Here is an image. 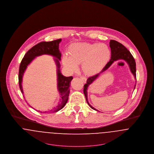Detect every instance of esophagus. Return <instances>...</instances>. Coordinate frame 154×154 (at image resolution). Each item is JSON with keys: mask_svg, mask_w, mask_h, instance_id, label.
<instances>
[{"mask_svg": "<svg viewBox=\"0 0 154 154\" xmlns=\"http://www.w3.org/2000/svg\"><path fill=\"white\" fill-rule=\"evenodd\" d=\"M80 79H82V81L83 82H86V80H87V79H86V78L85 77H82H82H80Z\"/></svg>", "mask_w": 154, "mask_h": 154, "instance_id": "obj_1", "label": "esophagus"}]
</instances>
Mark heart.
Returning a JSON list of instances; mask_svg holds the SVG:
<instances>
[{"label": "heart", "instance_id": "1", "mask_svg": "<svg viewBox=\"0 0 154 154\" xmlns=\"http://www.w3.org/2000/svg\"><path fill=\"white\" fill-rule=\"evenodd\" d=\"M110 51L108 45L100 43H79L70 48L69 55L63 57L64 66L70 72L78 69L82 63V69L87 75H94L100 72L108 61Z\"/></svg>", "mask_w": 154, "mask_h": 154}]
</instances>
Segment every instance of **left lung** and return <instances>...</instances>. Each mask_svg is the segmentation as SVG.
Returning a JSON list of instances; mask_svg holds the SVG:
<instances>
[{
  "instance_id": "left-lung-1",
  "label": "left lung",
  "mask_w": 154,
  "mask_h": 154,
  "mask_svg": "<svg viewBox=\"0 0 154 154\" xmlns=\"http://www.w3.org/2000/svg\"><path fill=\"white\" fill-rule=\"evenodd\" d=\"M109 44H110L109 46L111 49L110 60H109L108 63L105 65V66L103 68V69L100 71V72L89 77L87 80V83L84 85V94L85 95V97L87 103L91 108L97 111H98V110H97L96 109L92 107L88 101L87 88L90 85H91L99 77V76L102 73L105 72L107 69H108L109 67L115 61H117L118 60H125L129 66L131 72H132V74L134 75V78L136 79V64L133 55L131 54L130 51L127 50V49L125 46L123 45L122 44L119 43L116 41L110 40ZM135 87L136 86L134 87V89H135Z\"/></svg>"
}]
</instances>
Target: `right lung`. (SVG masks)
Masks as SVG:
<instances>
[{"label": "right lung", "mask_w": 154, "mask_h": 154, "mask_svg": "<svg viewBox=\"0 0 154 154\" xmlns=\"http://www.w3.org/2000/svg\"><path fill=\"white\" fill-rule=\"evenodd\" d=\"M62 41V39H59L50 42H41L31 48L24 55L23 58L19 68L18 74V83L20 90L23 94L22 87L23 76L25 72L28 65L37 56L42 54H49L54 56V62L57 66V90L60 94V100L58 104L54 108L45 112H39L41 113H54L61 110L66 105L69 99L70 93V82L72 80V77H65L62 74L60 71V63L61 60V52L59 49V44ZM32 108V107H31ZM37 111V110H36Z\"/></svg>", "instance_id": "right-lung-1"}]
</instances>
